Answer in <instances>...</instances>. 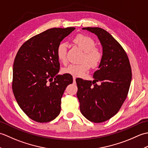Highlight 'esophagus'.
Wrapping results in <instances>:
<instances>
[{"instance_id": "1", "label": "esophagus", "mask_w": 148, "mask_h": 148, "mask_svg": "<svg viewBox=\"0 0 148 148\" xmlns=\"http://www.w3.org/2000/svg\"><path fill=\"white\" fill-rule=\"evenodd\" d=\"M76 77H73V81H74V82L75 83V81H76Z\"/></svg>"}]
</instances>
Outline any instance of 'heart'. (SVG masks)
Listing matches in <instances>:
<instances>
[{
  "label": "heart",
  "mask_w": 148,
  "mask_h": 148,
  "mask_svg": "<svg viewBox=\"0 0 148 148\" xmlns=\"http://www.w3.org/2000/svg\"><path fill=\"white\" fill-rule=\"evenodd\" d=\"M73 41L84 51V55L78 64H70L63 69V72L70 74L74 77L83 76L86 71L92 66H96L101 61L102 53L100 48L95 46V41L90 37L84 34H78L73 39ZM56 57L63 64L67 62V45L61 42L58 45L56 50Z\"/></svg>",
  "instance_id": "b5f03b06"
}]
</instances>
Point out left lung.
<instances>
[{
  "instance_id": "obj_1",
  "label": "left lung",
  "mask_w": 148,
  "mask_h": 148,
  "mask_svg": "<svg viewBox=\"0 0 148 148\" xmlns=\"http://www.w3.org/2000/svg\"><path fill=\"white\" fill-rule=\"evenodd\" d=\"M83 29L95 34L102 46V58L99 69L93 74L94 80L76 79L81 113L98 123L108 120L120 109L130 88L132 69L126 52L109 32L99 27Z\"/></svg>"
}]
</instances>
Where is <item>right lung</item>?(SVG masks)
Wrapping results in <instances>:
<instances>
[{"instance_id": "1", "label": "right lung", "mask_w": 148, "mask_h": 148, "mask_svg": "<svg viewBox=\"0 0 148 148\" xmlns=\"http://www.w3.org/2000/svg\"><path fill=\"white\" fill-rule=\"evenodd\" d=\"M74 27L53 28L31 37L19 49L14 61L12 88L19 106L32 120L49 122L59 115L61 99L72 76L58 75L56 50Z\"/></svg>"}]
</instances>
